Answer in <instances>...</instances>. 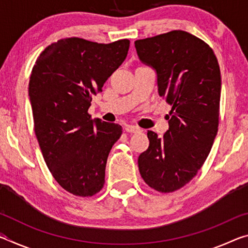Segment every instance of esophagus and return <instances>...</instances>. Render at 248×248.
<instances>
[{"label": "esophagus", "mask_w": 248, "mask_h": 248, "mask_svg": "<svg viewBox=\"0 0 248 248\" xmlns=\"http://www.w3.org/2000/svg\"><path fill=\"white\" fill-rule=\"evenodd\" d=\"M125 131L130 132V133H134V132H139L140 131V128L136 127V125H131V124H127L125 125Z\"/></svg>", "instance_id": "1"}]
</instances>
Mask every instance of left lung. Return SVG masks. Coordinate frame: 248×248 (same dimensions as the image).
Listing matches in <instances>:
<instances>
[{"label": "left lung", "mask_w": 248, "mask_h": 248, "mask_svg": "<svg viewBox=\"0 0 248 248\" xmlns=\"http://www.w3.org/2000/svg\"><path fill=\"white\" fill-rule=\"evenodd\" d=\"M138 57L156 72L157 91L171 105L163 139L148 131L139 155L144 182L159 192L179 189L195 177L211 151L219 125L221 73L209 46L183 31L134 41Z\"/></svg>", "instance_id": "1"}]
</instances>
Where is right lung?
<instances>
[{
    "label": "right lung",
    "instance_id": "right-lung-1",
    "mask_svg": "<svg viewBox=\"0 0 248 248\" xmlns=\"http://www.w3.org/2000/svg\"><path fill=\"white\" fill-rule=\"evenodd\" d=\"M130 41L61 39L37 59L29 79L35 133L49 170L75 196H93L105 183L109 152L121 125L91 119L92 96L128 54Z\"/></svg>",
    "mask_w": 248,
    "mask_h": 248
}]
</instances>
